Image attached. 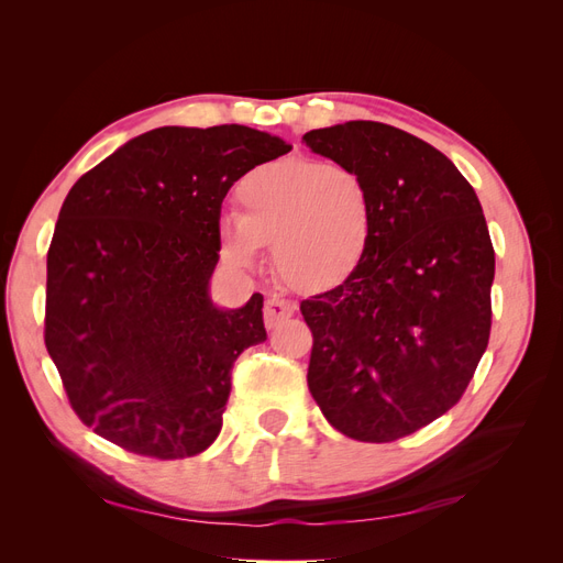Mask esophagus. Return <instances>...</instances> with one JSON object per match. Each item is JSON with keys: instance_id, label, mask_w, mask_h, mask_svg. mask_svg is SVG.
<instances>
[{"instance_id": "1", "label": "esophagus", "mask_w": 563, "mask_h": 563, "mask_svg": "<svg viewBox=\"0 0 563 563\" xmlns=\"http://www.w3.org/2000/svg\"><path fill=\"white\" fill-rule=\"evenodd\" d=\"M296 312V305L291 300H284L272 296L265 300V308H263V317H265V327L267 329H275L279 323H284L288 317Z\"/></svg>"}]
</instances>
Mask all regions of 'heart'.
I'll return each instance as SVG.
<instances>
[{"label":"heart","instance_id":"obj_1","mask_svg":"<svg viewBox=\"0 0 563 563\" xmlns=\"http://www.w3.org/2000/svg\"><path fill=\"white\" fill-rule=\"evenodd\" d=\"M240 213L218 223L232 267L258 263L272 244L279 277L298 291H327L362 267L373 240V197L352 166L291 157L267 162L236 185Z\"/></svg>","mask_w":563,"mask_h":563}]
</instances>
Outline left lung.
<instances>
[{"label": "left lung", "instance_id": "left-lung-1", "mask_svg": "<svg viewBox=\"0 0 563 563\" xmlns=\"http://www.w3.org/2000/svg\"><path fill=\"white\" fill-rule=\"evenodd\" d=\"M371 187L362 267L300 302L312 331L308 387L338 432L387 444L453 408L490 335L496 255L472 185L416 135L345 122L302 135Z\"/></svg>", "mask_w": 563, "mask_h": 563}]
</instances>
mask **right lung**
Instances as JSON below:
<instances>
[{"label":"right lung","mask_w":563,"mask_h":563,"mask_svg":"<svg viewBox=\"0 0 563 563\" xmlns=\"http://www.w3.org/2000/svg\"><path fill=\"white\" fill-rule=\"evenodd\" d=\"M288 150L242 124L162 126L67 192L46 253L44 343L98 437L157 460L216 441L236 356L267 338L261 294L240 310L209 298L220 207Z\"/></svg>","instance_id":"right-lung-1"}]
</instances>
